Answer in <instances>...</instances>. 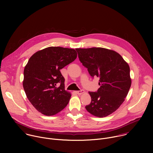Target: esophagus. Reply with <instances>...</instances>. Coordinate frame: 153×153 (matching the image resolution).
<instances>
[{"instance_id":"esophagus-1","label":"esophagus","mask_w":153,"mask_h":153,"mask_svg":"<svg viewBox=\"0 0 153 153\" xmlns=\"http://www.w3.org/2000/svg\"><path fill=\"white\" fill-rule=\"evenodd\" d=\"M76 93L77 94H79V95H81L82 94H83V93H84V90H79V91H77Z\"/></svg>"}]
</instances>
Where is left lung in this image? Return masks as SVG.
<instances>
[{"label": "left lung", "mask_w": 153, "mask_h": 153, "mask_svg": "<svg viewBox=\"0 0 153 153\" xmlns=\"http://www.w3.org/2000/svg\"><path fill=\"white\" fill-rule=\"evenodd\" d=\"M79 60L93 77H99L97 92H88L91 103L86 110L98 117L116 111L126 97L131 85L128 63L117 52L104 48H76Z\"/></svg>", "instance_id": "obj_1"}]
</instances>
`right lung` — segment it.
I'll return each mask as SVG.
<instances>
[{
    "mask_svg": "<svg viewBox=\"0 0 153 153\" xmlns=\"http://www.w3.org/2000/svg\"><path fill=\"white\" fill-rule=\"evenodd\" d=\"M77 56L73 48L50 47L30 58L24 71V89L33 106L43 115H55L68 105L71 94L65 90L60 70Z\"/></svg>",
    "mask_w": 153,
    "mask_h": 153,
    "instance_id": "obj_1",
    "label": "right lung"
}]
</instances>
